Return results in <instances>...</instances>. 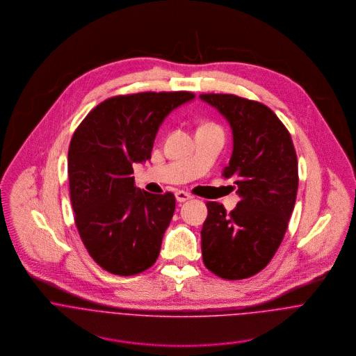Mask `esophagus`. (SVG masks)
I'll return each mask as SVG.
<instances>
[{"mask_svg": "<svg viewBox=\"0 0 356 356\" xmlns=\"http://www.w3.org/2000/svg\"><path fill=\"white\" fill-rule=\"evenodd\" d=\"M175 197H177V202H178V203H184V202H186V200H191L193 196H192L191 193H186V192H184V191H179V192L175 193Z\"/></svg>", "mask_w": 356, "mask_h": 356, "instance_id": "obj_1", "label": "esophagus"}]
</instances>
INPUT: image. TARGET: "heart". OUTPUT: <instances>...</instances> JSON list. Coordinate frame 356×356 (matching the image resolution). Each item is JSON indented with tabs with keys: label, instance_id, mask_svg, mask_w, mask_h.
Listing matches in <instances>:
<instances>
[{
	"label": "heart",
	"instance_id": "heart-1",
	"mask_svg": "<svg viewBox=\"0 0 356 356\" xmlns=\"http://www.w3.org/2000/svg\"><path fill=\"white\" fill-rule=\"evenodd\" d=\"M207 126H209V127H211V124H207ZM203 127H205V126H203Z\"/></svg>",
	"mask_w": 356,
	"mask_h": 356
}]
</instances>
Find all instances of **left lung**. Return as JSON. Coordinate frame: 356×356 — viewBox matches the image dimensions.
I'll list each match as a JSON object with an SVG mask.
<instances>
[{
  "label": "left lung",
  "instance_id": "8db88e82",
  "mask_svg": "<svg viewBox=\"0 0 356 356\" xmlns=\"http://www.w3.org/2000/svg\"><path fill=\"white\" fill-rule=\"evenodd\" d=\"M229 122L233 153L223 170L240 202L226 212L208 202L202 229L205 267L225 280H244L263 270L277 252L295 208L299 172L289 131L261 102L234 95H200Z\"/></svg>",
  "mask_w": 356,
  "mask_h": 356
}]
</instances>
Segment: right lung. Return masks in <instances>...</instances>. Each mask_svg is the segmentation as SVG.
<instances>
[{"instance_id":"add662e5","label":"right lung","mask_w":356,"mask_h":356,"mask_svg":"<svg viewBox=\"0 0 356 356\" xmlns=\"http://www.w3.org/2000/svg\"><path fill=\"white\" fill-rule=\"evenodd\" d=\"M195 97L191 92L115 96L76 127L68 149L70 197L81 240L105 271L136 275L156 261L175 197L136 188L133 164L151 159L164 118Z\"/></svg>"}]
</instances>
